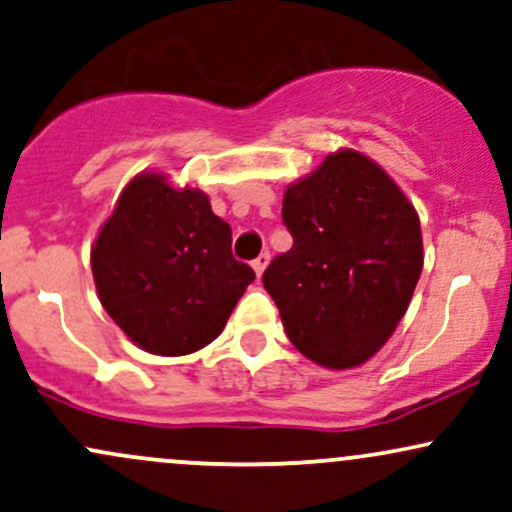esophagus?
Wrapping results in <instances>:
<instances>
[{"label":"esophagus","mask_w":512,"mask_h":512,"mask_svg":"<svg viewBox=\"0 0 512 512\" xmlns=\"http://www.w3.org/2000/svg\"><path fill=\"white\" fill-rule=\"evenodd\" d=\"M267 264H269V255L267 252H262V255H257L255 260H252V269H255L257 276H262L264 269H267Z\"/></svg>","instance_id":"esophagus-1"}]
</instances>
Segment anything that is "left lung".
<instances>
[{
    "label": "left lung",
    "instance_id": "8db88e82",
    "mask_svg": "<svg viewBox=\"0 0 512 512\" xmlns=\"http://www.w3.org/2000/svg\"><path fill=\"white\" fill-rule=\"evenodd\" d=\"M293 248L262 284L291 344L332 370L378 354L407 313L424 267L414 204L373 158L334 151L284 192Z\"/></svg>",
    "mask_w": 512,
    "mask_h": 512
}]
</instances>
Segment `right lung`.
I'll use <instances>...</instances> for the list:
<instances>
[{"label": "right lung", "mask_w": 512, "mask_h": 512, "mask_svg": "<svg viewBox=\"0 0 512 512\" xmlns=\"http://www.w3.org/2000/svg\"><path fill=\"white\" fill-rule=\"evenodd\" d=\"M105 313L139 349L185 356L214 342L255 279L231 252V226L195 187L139 173L91 248Z\"/></svg>", "instance_id": "right-lung-1"}]
</instances>
